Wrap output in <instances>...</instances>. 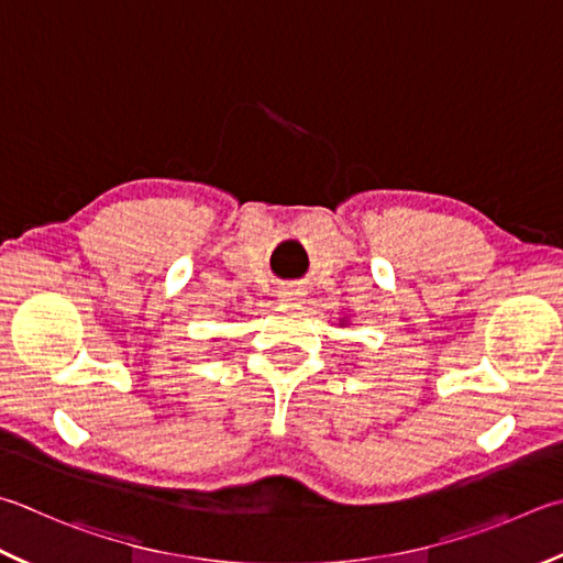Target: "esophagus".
I'll use <instances>...</instances> for the list:
<instances>
[{
  "label": "esophagus",
  "mask_w": 563,
  "mask_h": 563,
  "mask_svg": "<svg viewBox=\"0 0 563 563\" xmlns=\"http://www.w3.org/2000/svg\"><path fill=\"white\" fill-rule=\"evenodd\" d=\"M278 298L283 302H300L305 298V288H300V285H288V288H283L278 292Z\"/></svg>",
  "instance_id": "34e87169"
}]
</instances>
